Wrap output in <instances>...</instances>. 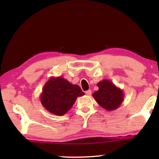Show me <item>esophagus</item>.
<instances>
[{"label": "esophagus", "mask_w": 159, "mask_h": 159, "mask_svg": "<svg viewBox=\"0 0 159 159\" xmlns=\"http://www.w3.org/2000/svg\"><path fill=\"white\" fill-rule=\"evenodd\" d=\"M85 94L87 95H90L91 94H92V91H91V90H88L87 91H85Z\"/></svg>", "instance_id": "1"}]
</instances>
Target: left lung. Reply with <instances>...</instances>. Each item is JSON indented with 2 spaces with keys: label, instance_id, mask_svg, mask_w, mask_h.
<instances>
[{
  "label": "left lung",
  "instance_id": "left-lung-1",
  "mask_svg": "<svg viewBox=\"0 0 159 159\" xmlns=\"http://www.w3.org/2000/svg\"><path fill=\"white\" fill-rule=\"evenodd\" d=\"M97 85L99 90L93 94V97L99 105L107 111H111L116 109L124 99L123 90L118 88L111 81L104 79Z\"/></svg>",
  "mask_w": 159,
  "mask_h": 159
}]
</instances>
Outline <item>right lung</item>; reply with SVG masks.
<instances>
[{
  "instance_id": "1",
  "label": "right lung",
  "mask_w": 159,
  "mask_h": 159,
  "mask_svg": "<svg viewBox=\"0 0 159 159\" xmlns=\"http://www.w3.org/2000/svg\"><path fill=\"white\" fill-rule=\"evenodd\" d=\"M84 95L79 85L71 84L63 77H50L43 88L40 99L47 111L63 116L71 109L78 97Z\"/></svg>"
}]
</instances>
